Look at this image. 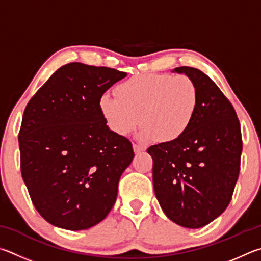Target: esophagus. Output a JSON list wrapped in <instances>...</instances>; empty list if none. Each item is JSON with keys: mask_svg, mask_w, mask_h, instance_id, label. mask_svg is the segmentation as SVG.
Wrapping results in <instances>:
<instances>
[{"mask_svg": "<svg viewBox=\"0 0 261 261\" xmlns=\"http://www.w3.org/2000/svg\"><path fill=\"white\" fill-rule=\"evenodd\" d=\"M133 149H134L135 153H140L145 150L143 147H141V145H139V144H133Z\"/></svg>", "mask_w": 261, "mask_h": 261, "instance_id": "obj_1", "label": "esophagus"}]
</instances>
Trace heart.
<instances>
[{
    "label": "heart",
    "mask_w": 261,
    "mask_h": 261,
    "mask_svg": "<svg viewBox=\"0 0 261 261\" xmlns=\"http://www.w3.org/2000/svg\"><path fill=\"white\" fill-rule=\"evenodd\" d=\"M104 94L98 108L109 129L119 136L143 125L140 139L172 143L189 130L199 104L196 82L187 75L139 74Z\"/></svg>",
    "instance_id": "obj_1"
}]
</instances>
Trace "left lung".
Returning <instances> with one entry per match:
<instances>
[{
    "instance_id": "8db88e82",
    "label": "left lung",
    "mask_w": 261,
    "mask_h": 261,
    "mask_svg": "<svg viewBox=\"0 0 261 261\" xmlns=\"http://www.w3.org/2000/svg\"><path fill=\"white\" fill-rule=\"evenodd\" d=\"M193 79L199 104L189 130L172 143L151 145L153 189L166 217L200 228L230 203L240 174L242 135L235 109L219 87L195 67L173 70Z\"/></svg>"
}]
</instances>
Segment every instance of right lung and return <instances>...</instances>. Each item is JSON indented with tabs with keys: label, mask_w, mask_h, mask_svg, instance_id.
I'll return each instance as SVG.
<instances>
[{
	"label": "right lung",
	"mask_w": 261,
	"mask_h": 261,
	"mask_svg": "<svg viewBox=\"0 0 261 261\" xmlns=\"http://www.w3.org/2000/svg\"><path fill=\"white\" fill-rule=\"evenodd\" d=\"M126 75L110 67L66 64L26 105L18 135L21 176L36 211L54 226L88 229L116 203L133 145L109 129L98 102Z\"/></svg>",
	"instance_id": "right-lung-1"
}]
</instances>
